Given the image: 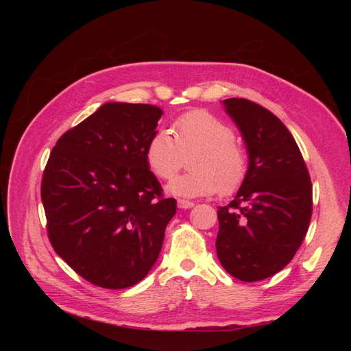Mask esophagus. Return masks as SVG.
<instances>
[{
    "label": "esophagus",
    "instance_id": "34e87169",
    "mask_svg": "<svg viewBox=\"0 0 351 351\" xmlns=\"http://www.w3.org/2000/svg\"><path fill=\"white\" fill-rule=\"evenodd\" d=\"M177 205H178V208H182V209H189V208H192L195 204H193V202H190V200H186V199H178Z\"/></svg>",
    "mask_w": 351,
    "mask_h": 351
}]
</instances>
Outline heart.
Returning <instances> with one entry per match:
<instances>
[{"label": "heart", "mask_w": 351, "mask_h": 351, "mask_svg": "<svg viewBox=\"0 0 351 351\" xmlns=\"http://www.w3.org/2000/svg\"><path fill=\"white\" fill-rule=\"evenodd\" d=\"M173 134L156 130L146 145V162L161 180L173 178L183 168L186 155L190 168L168 186L174 195L184 197L208 196L218 192L231 195L244 183L249 173V158L236 141L232 127L206 110H193L178 115Z\"/></svg>", "instance_id": "obj_1"}]
</instances>
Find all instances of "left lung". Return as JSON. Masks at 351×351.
Segmentation results:
<instances>
[{
  "mask_svg": "<svg viewBox=\"0 0 351 351\" xmlns=\"http://www.w3.org/2000/svg\"><path fill=\"white\" fill-rule=\"evenodd\" d=\"M249 151V173L234 200L218 209V259L230 275L256 282L290 263L312 218V182L294 137L262 105L224 101Z\"/></svg>",
  "mask_w": 351,
  "mask_h": 351,
  "instance_id": "obj_1",
  "label": "left lung"
}]
</instances>
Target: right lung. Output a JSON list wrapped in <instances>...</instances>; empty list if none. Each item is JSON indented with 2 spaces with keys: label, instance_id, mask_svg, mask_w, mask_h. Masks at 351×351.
Segmentation results:
<instances>
[{
  "label": "right lung",
  "instance_id": "1",
  "mask_svg": "<svg viewBox=\"0 0 351 351\" xmlns=\"http://www.w3.org/2000/svg\"><path fill=\"white\" fill-rule=\"evenodd\" d=\"M162 110L107 102L52 147L40 197L51 246L86 281L121 290L156 262L173 197L146 162V145Z\"/></svg>",
  "mask_w": 351,
  "mask_h": 351
}]
</instances>
